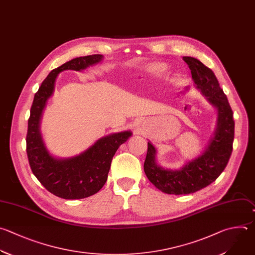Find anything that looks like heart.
<instances>
[{
    "instance_id": "1",
    "label": "heart",
    "mask_w": 255,
    "mask_h": 255,
    "mask_svg": "<svg viewBox=\"0 0 255 255\" xmlns=\"http://www.w3.org/2000/svg\"><path fill=\"white\" fill-rule=\"evenodd\" d=\"M153 70L160 73V72H164L165 67L163 65H155V66H153Z\"/></svg>"
}]
</instances>
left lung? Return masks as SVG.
Returning a JSON list of instances; mask_svg holds the SVG:
<instances>
[{
	"instance_id": "obj_1",
	"label": "left lung",
	"mask_w": 255,
	"mask_h": 255,
	"mask_svg": "<svg viewBox=\"0 0 255 255\" xmlns=\"http://www.w3.org/2000/svg\"><path fill=\"white\" fill-rule=\"evenodd\" d=\"M189 66L196 87L218 109V122L214 137L201 156L188 162L180 170H166L155 162V148L148 142L144 171L156 188L167 194L194 193L214 182L225 169L233 149L234 119L227 97L220 88L212 70L199 60L183 57Z\"/></svg>"
}]
</instances>
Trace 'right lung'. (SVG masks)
Returning a JSON list of instances; mask_svg holds the SVG:
<instances>
[{
    "label": "right lung",
    "instance_id": "right-lung-1",
    "mask_svg": "<svg viewBox=\"0 0 255 255\" xmlns=\"http://www.w3.org/2000/svg\"><path fill=\"white\" fill-rule=\"evenodd\" d=\"M101 59L102 55L98 54L79 57L52 70L42 82L31 107L26 136L31 170L49 192L64 199H81L97 193L107 181L117 149L131 136V132L125 131L103 137L79 156L65 160L53 158L43 144L39 122L46 101L54 91L57 75L64 70H83Z\"/></svg>",
    "mask_w": 255,
    "mask_h": 255
}]
</instances>
